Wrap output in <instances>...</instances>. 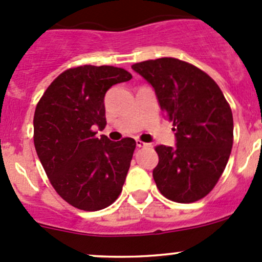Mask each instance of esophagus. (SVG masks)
<instances>
[{"label": "esophagus", "instance_id": "1", "mask_svg": "<svg viewBox=\"0 0 262 262\" xmlns=\"http://www.w3.org/2000/svg\"><path fill=\"white\" fill-rule=\"evenodd\" d=\"M137 147L139 148H143V147H150L149 143H144V142L139 141V139H137Z\"/></svg>", "mask_w": 262, "mask_h": 262}]
</instances>
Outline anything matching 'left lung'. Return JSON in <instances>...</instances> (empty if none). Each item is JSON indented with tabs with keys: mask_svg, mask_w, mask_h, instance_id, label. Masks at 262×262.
Listing matches in <instances>:
<instances>
[{
	"mask_svg": "<svg viewBox=\"0 0 262 262\" xmlns=\"http://www.w3.org/2000/svg\"><path fill=\"white\" fill-rule=\"evenodd\" d=\"M152 84L158 104L173 124L176 147L157 146L153 179L163 196L194 203L209 194L233 146L232 110L213 78L176 58L132 66Z\"/></svg>",
	"mask_w": 262,
	"mask_h": 262,
	"instance_id": "obj_1",
	"label": "left lung"
}]
</instances>
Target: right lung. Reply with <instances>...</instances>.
I'll list each match as a JSON object with an SVG mask.
<instances>
[{"mask_svg": "<svg viewBox=\"0 0 262 262\" xmlns=\"http://www.w3.org/2000/svg\"><path fill=\"white\" fill-rule=\"evenodd\" d=\"M130 78L128 71L113 66L70 68L49 84L36 105L38 157L55 191L77 209H104L123 190L136 141L97 138L92 128L106 125L107 90Z\"/></svg>", "mask_w": 262, "mask_h": 262, "instance_id": "right-lung-1", "label": "right lung"}]
</instances>
